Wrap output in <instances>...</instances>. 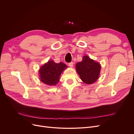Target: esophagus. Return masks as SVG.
Segmentation results:
<instances>
[{"label": "esophagus", "mask_w": 134, "mask_h": 134, "mask_svg": "<svg viewBox=\"0 0 134 134\" xmlns=\"http://www.w3.org/2000/svg\"><path fill=\"white\" fill-rule=\"evenodd\" d=\"M68 65H69V66L70 67H73V65H74V63H73V62H69V63H68Z\"/></svg>", "instance_id": "1"}]
</instances>
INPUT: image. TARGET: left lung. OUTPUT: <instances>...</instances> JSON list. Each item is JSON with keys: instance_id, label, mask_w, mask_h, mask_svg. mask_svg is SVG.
Returning a JSON list of instances; mask_svg holds the SVG:
<instances>
[{"instance_id": "8db88e82", "label": "left lung", "mask_w": 134, "mask_h": 134, "mask_svg": "<svg viewBox=\"0 0 134 134\" xmlns=\"http://www.w3.org/2000/svg\"><path fill=\"white\" fill-rule=\"evenodd\" d=\"M75 68L81 80L86 84H91L99 78L101 66L99 62L84 56L82 61L76 63Z\"/></svg>"}]
</instances>
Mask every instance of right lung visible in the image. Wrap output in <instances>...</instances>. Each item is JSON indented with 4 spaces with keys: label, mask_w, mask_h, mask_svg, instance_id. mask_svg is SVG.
<instances>
[{
    "label": "right lung",
    "mask_w": 134,
    "mask_h": 134,
    "mask_svg": "<svg viewBox=\"0 0 134 134\" xmlns=\"http://www.w3.org/2000/svg\"><path fill=\"white\" fill-rule=\"evenodd\" d=\"M67 67L63 62L56 63L53 60L49 61L40 68L41 81L48 85H56L59 81L61 73Z\"/></svg>",
    "instance_id": "1"
}]
</instances>
